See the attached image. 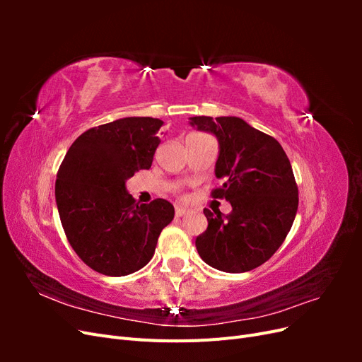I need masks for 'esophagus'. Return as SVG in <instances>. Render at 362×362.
Instances as JSON below:
<instances>
[{
	"instance_id": "34e87169",
	"label": "esophagus",
	"mask_w": 362,
	"mask_h": 362,
	"mask_svg": "<svg viewBox=\"0 0 362 362\" xmlns=\"http://www.w3.org/2000/svg\"><path fill=\"white\" fill-rule=\"evenodd\" d=\"M175 214H177V217H182L185 214H189V210H187V208H184V206H177Z\"/></svg>"
}]
</instances>
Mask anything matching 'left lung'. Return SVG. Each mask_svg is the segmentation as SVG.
Returning a JSON list of instances; mask_svg holds the SVG:
<instances>
[{
    "instance_id": "obj_1",
    "label": "left lung",
    "mask_w": 362,
    "mask_h": 362,
    "mask_svg": "<svg viewBox=\"0 0 362 362\" xmlns=\"http://www.w3.org/2000/svg\"><path fill=\"white\" fill-rule=\"evenodd\" d=\"M190 125L217 139L214 173L225 182L213 196L233 206L229 214L205 208L208 228L196 249L217 270L249 272L275 254L294 222L299 193L290 160L276 139L242 117L193 116Z\"/></svg>"
}]
</instances>
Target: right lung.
Masks as SVG:
<instances>
[{
  "mask_svg": "<svg viewBox=\"0 0 362 362\" xmlns=\"http://www.w3.org/2000/svg\"><path fill=\"white\" fill-rule=\"evenodd\" d=\"M163 120L122 117L87 129L57 173L56 202L72 249L107 276H125L154 257L157 240L175 216L166 199L140 204L127 181L149 169Z\"/></svg>",
  "mask_w": 362,
  "mask_h": 362,
  "instance_id": "1",
  "label": "right lung"
}]
</instances>
